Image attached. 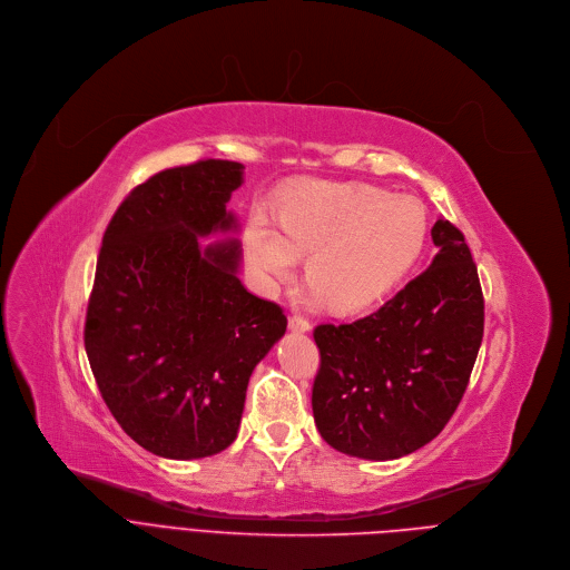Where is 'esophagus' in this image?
I'll use <instances>...</instances> for the list:
<instances>
[{
  "label": "esophagus",
  "mask_w": 570,
  "mask_h": 570,
  "mask_svg": "<svg viewBox=\"0 0 570 570\" xmlns=\"http://www.w3.org/2000/svg\"><path fill=\"white\" fill-rule=\"evenodd\" d=\"M288 330H291V332H297V334H304V332L312 330V325H308V321H304V318H299V316H291V318H288Z\"/></svg>",
  "instance_id": "obj_1"
}]
</instances>
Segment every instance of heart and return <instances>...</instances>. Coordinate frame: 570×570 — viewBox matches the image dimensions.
Here are the masks:
<instances>
[{
    "label": "heart",
    "instance_id": "1",
    "mask_svg": "<svg viewBox=\"0 0 570 570\" xmlns=\"http://www.w3.org/2000/svg\"><path fill=\"white\" fill-rule=\"evenodd\" d=\"M273 218L249 216L243 247L266 291H275L306 254L308 299L338 314L375 306L416 266L428 240L425 206L371 184L299 179L284 186Z\"/></svg>",
    "mask_w": 570,
    "mask_h": 570
}]
</instances>
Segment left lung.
Here are the masks:
<instances>
[{"label":"left lung","mask_w":570,"mask_h":570,"mask_svg":"<svg viewBox=\"0 0 570 570\" xmlns=\"http://www.w3.org/2000/svg\"><path fill=\"white\" fill-rule=\"evenodd\" d=\"M436 254L375 314L318 325L314 421L338 452L389 461L416 452L459 406L484 334V297L463 234L439 218Z\"/></svg>","instance_id":"8db88e82"}]
</instances>
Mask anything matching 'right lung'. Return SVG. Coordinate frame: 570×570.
Listing matches in <instances>:
<instances>
[{
    "label": "right lung",
    "mask_w": 570,
    "mask_h": 570,
    "mask_svg": "<svg viewBox=\"0 0 570 570\" xmlns=\"http://www.w3.org/2000/svg\"><path fill=\"white\" fill-rule=\"evenodd\" d=\"M243 164L197 161L149 177L101 240L83 343L120 428L147 452L202 459L238 434L252 371L286 332L275 302L238 279L227 202Z\"/></svg>",
    "instance_id": "1"
}]
</instances>
